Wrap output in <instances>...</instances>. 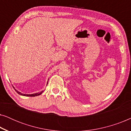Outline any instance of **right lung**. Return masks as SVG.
<instances>
[{"label": "right lung", "mask_w": 131, "mask_h": 131, "mask_svg": "<svg viewBox=\"0 0 131 131\" xmlns=\"http://www.w3.org/2000/svg\"><path fill=\"white\" fill-rule=\"evenodd\" d=\"M48 85V83H47ZM15 91H17V92L18 93V94L21 95H23V96H38L39 95L42 94L43 92V91H41L40 92H38V93H36V94H22V93H21L20 92H19V91H18L17 90H16V89H15Z\"/></svg>", "instance_id": "add662e5"}]
</instances>
